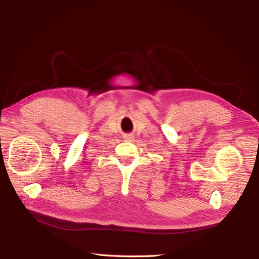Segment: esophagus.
I'll use <instances>...</instances> for the list:
<instances>
[{
	"label": "esophagus",
	"mask_w": 259,
	"mask_h": 259,
	"mask_svg": "<svg viewBox=\"0 0 259 259\" xmlns=\"http://www.w3.org/2000/svg\"><path fill=\"white\" fill-rule=\"evenodd\" d=\"M124 139H125V140H127V142H132V140L134 139V136L131 135V134H127V135H125V136H124Z\"/></svg>",
	"instance_id": "1"
}]
</instances>
